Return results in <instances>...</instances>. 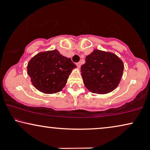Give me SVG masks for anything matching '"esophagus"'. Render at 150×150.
<instances>
[{
	"mask_svg": "<svg viewBox=\"0 0 150 150\" xmlns=\"http://www.w3.org/2000/svg\"><path fill=\"white\" fill-rule=\"evenodd\" d=\"M76 66L78 67V68H80V67H81V63H76Z\"/></svg>",
	"mask_w": 150,
	"mask_h": 150,
	"instance_id": "1",
	"label": "esophagus"
}]
</instances>
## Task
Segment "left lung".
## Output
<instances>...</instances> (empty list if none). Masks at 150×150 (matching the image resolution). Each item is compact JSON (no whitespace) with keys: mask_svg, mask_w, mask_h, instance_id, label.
<instances>
[{"mask_svg":"<svg viewBox=\"0 0 150 150\" xmlns=\"http://www.w3.org/2000/svg\"><path fill=\"white\" fill-rule=\"evenodd\" d=\"M122 61L112 52L94 50L81 66L83 83L89 91L105 94L115 89L124 71Z\"/></svg>","mask_w":150,"mask_h":150,"instance_id":"8db88e82","label":"left lung"}]
</instances>
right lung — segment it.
I'll list each match as a JSON object with an SVG mask.
<instances>
[{"mask_svg":"<svg viewBox=\"0 0 150 150\" xmlns=\"http://www.w3.org/2000/svg\"><path fill=\"white\" fill-rule=\"evenodd\" d=\"M75 67L76 65L70 59L54 50L40 52L33 57L28 63L27 74L37 89L51 94L63 89Z\"/></svg>","mask_w":150,"mask_h":150,"instance_id":"obj_1","label":"right lung"}]
</instances>
